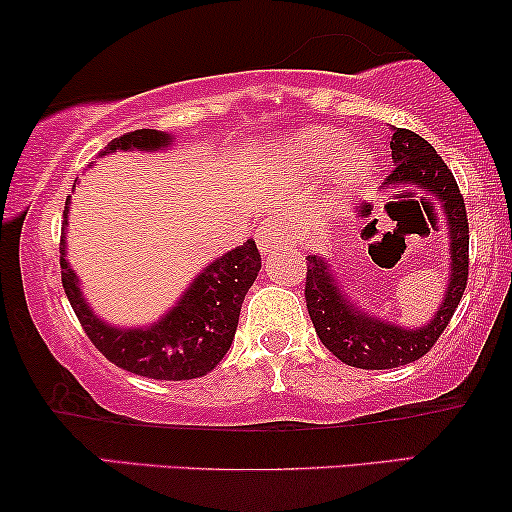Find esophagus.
Wrapping results in <instances>:
<instances>
[{"mask_svg": "<svg viewBox=\"0 0 512 512\" xmlns=\"http://www.w3.org/2000/svg\"><path fill=\"white\" fill-rule=\"evenodd\" d=\"M256 242L261 251H272L277 247H284V244L293 242V230L289 223H286L282 216H272V219L263 221L256 230Z\"/></svg>", "mask_w": 512, "mask_h": 512, "instance_id": "34e87169", "label": "esophagus"}]
</instances>
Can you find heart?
<instances>
[{
	"label": "heart",
	"mask_w": 512,
	"mask_h": 512,
	"mask_svg": "<svg viewBox=\"0 0 512 512\" xmlns=\"http://www.w3.org/2000/svg\"><path fill=\"white\" fill-rule=\"evenodd\" d=\"M347 144L349 139L342 132L317 130L300 139L298 156L305 165L314 167V170H328V167H333L345 156Z\"/></svg>",
	"instance_id": "obj_1"
}]
</instances>
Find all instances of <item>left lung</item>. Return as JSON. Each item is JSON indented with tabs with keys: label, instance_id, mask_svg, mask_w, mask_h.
Returning <instances> with one entry per match:
<instances>
[{
	"label": "left lung",
	"instance_id": "1",
	"mask_svg": "<svg viewBox=\"0 0 512 512\" xmlns=\"http://www.w3.org/2000/svg\"><path fill=\"white\" fill-rule=\"evenodd\" d=\"M389 146L396 167L384 179V186L422 188L440 202L450 235L452 272L445 300L431 324L408 331L349 303L340 291L338 279L328 270V261L321 256H307L305 303L314 331L328 352H333L342 363L366 370L398 368L422 359L450 324L468 282V216L464 195L459 193L450 167L424 137L412 130L394 128Z\"/></svg>",
	"mask_w": 512,
	"mask_h": 512
}]
</instances>
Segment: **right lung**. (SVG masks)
Masks as SVG:
<instances>
[{
  "mask_svg": "<svg viewBox=\"0 0 512 512\" xmlns=\"http://www.w3.org/2000/svg\"><path fill=\"white\" fill-rule=\"evenodd\" d=\"M170 135L158 130H135L111 139L104 153L116 149L158 151L170 144ZM72 195H67V202ZM65 205L62 226H67ZM261 270V254L256 242L247 240L242 247L216 258L195 277L163 319L149 328H116L100 321L81 296L79 279L65 258V230L60 237V272L69 305L79 317L90 342L114 366L151 380H193L216 368L235 338L242 300Z\"/></svg>",
  "mask_w": 512,
  "mask_h": 512,
  "instance_id": "add662e5",
  "label": "right lung"
}]
</instances>
